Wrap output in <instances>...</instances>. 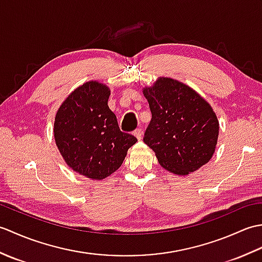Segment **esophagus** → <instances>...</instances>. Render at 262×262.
Wrapping results in <instances>:
<instances>
[{
    "mask_svg": "<svg viewBox=\"0 0 262 262\" xmlns=\"http://www.w3.org/2000/svg\"><path fill=\"white\" fill-rule=\"evenodd\" d=\"M133 134H134V136L137 138L138 141H140L141 138H142V135H143V129H142V128H137V129L134 130V133H133Z\"/></svg>",
    "mask_w": 262,
    "mask_h": 262,
    "instance_id": "34e87169",
    "label": "esophagus"
}]
</instances>
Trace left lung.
<instances>
[{"instance_id":"left-lung-1","label":"left lung","mask_w":262,"mask_h":262,"mask_svg":"<svg viewBox=\"0 0 262 262\" xmlns=\"http://www.w3.org/2000/svg\"><path fill=\"white\" fill-rule=\"evenodd\" d=\"M143 94L152 113L144 143L161 166L187 176L208 163L220 130L211 105L193 89L170 77H159Z\"/></svg>"}]
</instances>
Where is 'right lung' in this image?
<instances>
[{
  "mask_svg": "<svg viewBox=\"0 0 262 262\" xmlns=\"http://www.w3.org/2000/svg\"><path fill=\"white\" fill-rule=\"evenodd\" d=\"M110 89L98 81L76 88L58 108L54 137L59 153L76 173L102 180L120 168L136 137L119 129L109 109Z\"/></svg>",
  "mask_w": 262,
  "mask_h": 262,
  "instance_id": "obj_1",
  "label": "right lung"
}]
</instances>
